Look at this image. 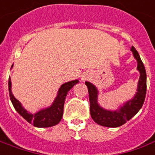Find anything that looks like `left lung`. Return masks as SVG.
Returning a JSON list of instances; mask_svg holds the SVG:
<instances>
[{"label": "left lung", "instance_id": "8db88e82", "mask_svg": "<svg viewBox=\"0 0 155 155\" xmlns=\"http://www.w3.org/2000/svg\"><path fill=\"white\" fill-rule=\"evenodd\" d=\"M131 51L133 53L134 58L137 60V70L140 72L137 91L133 98L124 103L123 106H120L119 109L111 111L100 106L97 101V88L91 82H85L89 92L91 116L93 120L99 125L108 127H117L122 126L137 114L144 104L146 94V72L145 66L140 60V57L134 46H131Z\"/></svg>", "mask_w": 155, "mask_h": 155}]
</instances>
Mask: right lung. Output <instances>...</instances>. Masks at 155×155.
Segmentation results:
<instances>
[{
	"instance_id": "add662e5",
	"label": "right lung",
	"mask_w": 155,
	"mask_h": 155,
	"mask_svg": "<svg viewBox=\"0 0 155 155\" xmlns=\"http://www.w3.org/2000/svg\"><path fill=\"white\" fill-rule=\"evenodd\" d=\"M78 82H79V80L76 79L63 84L58 91L57 96L51 106L46 109H41L40 111H38L36 114H31L28 112L22 106L20 102L14 96L11 91L10 78H9V94H10V101L12 102L15 110L25 120L37 127H50L56 125L60 122L63 117L64 104L66 95L71 88H73V86L76 85Z\"/></svg>"
}]
</instances>
